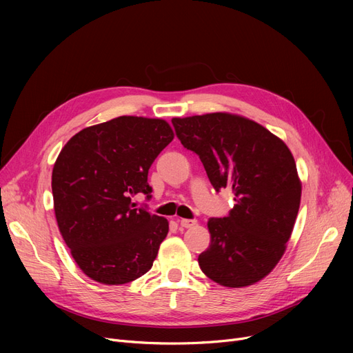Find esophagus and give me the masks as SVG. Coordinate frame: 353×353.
Segmentation results:
<instances>
[{
  "mask_svg": "<svg viewBox=\"0 0 353 353\" xmlns=\"http://www.w3.org/2000/svg\"><path fill=\"white\" fill-rule=\"evenodd\" d=\"M197 223V221L194 219H179V225L184 229H189V228H193L194 225Z\"/></svg>",
  "mask_w": 353,
  "mask_h": 353,
  "instance_id": "1",
  "label": "esophagus"
}]
</instances>
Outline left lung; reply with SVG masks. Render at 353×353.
Wrapping results in <instances>:
<instances>
[{"label": "left lung", "mask_w": 353, "mask_h": 353, "mask_svg": "<svg viewBox=\"0 0 353 353\" xmlns=\"http://www.w3.org/2000/svg\"><path fill=\"white\" fill-rule=\"evenodd\" d=\"M176 136L196 153L216 192L236 205L208 221L210 246L199 266L221 286L259 282L281 261L299 212L302 184L288 145L249 119L212 113L173 119Z\"/></svg>", "instance_id": "obj_1"}]
</instances>
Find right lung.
Returning <instances> with one entry per match:
<instances>
[{"mask_svg": "<svg viewBox=\"0 0 353 353\" xmlns=\"http://www.w3.org/2000/svg\"><path fill=\"white\" fill-rule=\"evenodd\" d=\"M173 137L164 120L121 116L81 130L60 152L51 177L55 219L92 281L124 285L152 269L169 221L132 199L152 197L148 169Z\"/></svg>", "mask_w": 353, "mask_h": 353, "instance_id": "1", "label": "right lung"}]
</instances>
